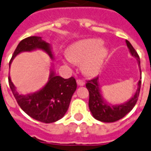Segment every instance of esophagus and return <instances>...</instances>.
Segmentation results:
<instances>
[{"label":"esophagus","mask_w":151,"mask_h":151,"mask_svg":"<svg viewBox=\"0 0 151 151\" xmlns=\"http://www.w3.org/2000/svg\"><path fill=\"white\" fill-rule=\"evenodd\" d=\"M77 84L79 86H84V81L82 80H77Z\"/></svg>","instance_id":"esophagus-1"}]
</instances>
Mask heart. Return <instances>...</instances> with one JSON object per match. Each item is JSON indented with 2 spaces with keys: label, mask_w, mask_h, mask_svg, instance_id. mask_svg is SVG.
<instances>
[{
  "label": "heart",
  "mask_w": 151,
  "mask_h": 151,
  "mask_svg": "<svg viewBox=\"0 0 151 151\" xmlns=\"http://www.w3.org/2000/svg\"><path fill=\"white\" fill-rule=\"evenodd\" d=\"M99 39H88L76 42L67 48V56L73 63H81L86 75L95 76L100 72L108 56V50Z\"/></svg>",
  "instance_id": "b5f03b06"
}]
</instances>
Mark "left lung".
<instances>
[{"instance_id":"left-lung-1","label":"left lung","mask_w":151,"mask_h":151,"mask_svg":"<svg viewBox=\"0 0 151 151\" xmlns=\"http://www.w3.org/2000/svg\"><path fill=\"white\" fill-rule=\"evenodd\" d=\"M126 42L130 54L137 59L138 66L140 68V60L137 52L128 40H126ZM137 86L138 87L136 92L128 101L122 104L112 105L109 103L104 99L99 83V77L87 81L86 88L89 91L88 105L93 117L95 119L103 122H113L123 118L127 113L133 109L137 103V99L139 97L140 86H141L140 81H139L137 83Z\"/></svg>"}]
</instances>
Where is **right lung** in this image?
<instances>
[{
	"instance_id": "1",
	"label": "right lung",
	"mask_w": 151,
	"mask_h": 151,
	"mask_svg": "<svg viewBox=\"0 0 151 151\" xmlns=\"http://www.w3.org/2000/svg\"><path fill=\"white\" fill-rule=\"evenodd\" d=\"M36 50H42L52 60H54L52 46L50 43L42 40L40 36H30L19 42L10 61L9 67L13 60L21 52H32ZM8 81L10 88L21 109L32 119L45 123L56 122L63 118L77 89L75 79L73 77L64 79L56 75L52 64L47 83L34 93L20 94L16 90L10 76Z\"/></svg>"
}]
</instances>
